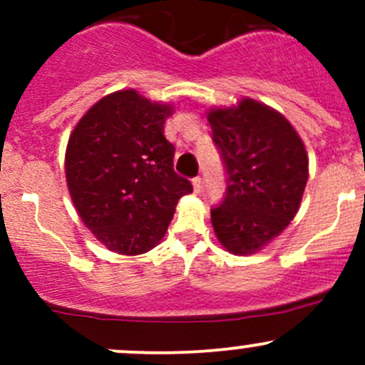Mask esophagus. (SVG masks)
Returning <instances> with one entry per match:
<instances>
[{"instance_id":"34e87169","label":"esophagus","mask_w":365,"mask_h":365,"mask_svg":"<svg viewBox=\"0 0 365 365\" xmlns=\"http://www.w3.org/2000/svg\"><path fill=\"white\" fill-rule=\"evenodd\" d=\"M192 187H194V192L200 194L201 190H203V180H201L200 176H196V178H192Z\"/></svg>"}]
</instances>
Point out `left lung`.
I'll return each instance as SVG.
<instances>
[{
    "label": "left lung",
    "instance_id": "8db88e82",
    "mask_svg": "<svg viewBox=\"0 0 365 365\" xmlns=\"http://www.w3.org/2000/svg\"><path fill=\"white\" fill-rule=\"evenodd\" d=\"M227 173L226 197L212 210L220 245L249 256L270 244L300 208L309 157L298 132L270 106L242 98L206 114Z\"/></svg>",
    "mask_w": 365,
    "mask_h": 365
}]
</instances>
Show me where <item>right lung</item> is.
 <instances>
[{
	"mask_svg": "<svg viewBox=\"0 0 365 365\" xmlns=\"http://www.w3.org/2000/svg\"><path fill=\"white\" fill-rule=\"evenodd\" d=\"M171 104L135 90L106 95L77 121L65 152V176L84 226L109 251L138 256L164 238L178 200L192 192L175 173L164 138Z\"/></svg>",
	"mask_w": 365,
	"mask_h": 365,
	"instance_id": "right-lung-1",
	"label": "right lung"
}]
</instances>
